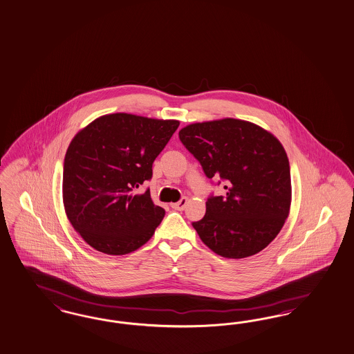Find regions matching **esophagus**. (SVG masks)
Here are the masks:
<instances>
[{"label":"esophagus","mask_w":354,"mask_h":354,"mask_svg":"<svg viewBox=\"0 0 354 354\" xmlns=\"http://www.w3.org/2000/svg\"><path fill=\"white\" fill-rule=\"evenodd\" d=\"M187 204H188V198L184 197L180 201L171 204V207H174L175 210H183L184 207H187Z\"/></svg>","instance_id":"esophagus-1"}]
</instances>
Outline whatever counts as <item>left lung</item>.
<instances>
[{
  "mask_svg": "<svg viewBox=\"0 0 354 354\" xmlns=\"http://www.w3.org/2000/svg\"><path fill=\"white\" fill-rule=\"evenodd\" d=\"M179 138L209 179L225 180L226 196L207 198L200 239L227 259L252 257L280 232L290 212L292 180L286 151L260 125L225 118L194 122Z\"/></svg>",
  "mask_w": 354,
  "mask_h": 354,
  "instance_id": "left-lung-1",
  "label": "left lung"
}]
</instances>
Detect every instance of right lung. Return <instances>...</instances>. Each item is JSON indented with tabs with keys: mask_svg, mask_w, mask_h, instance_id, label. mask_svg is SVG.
Returning a JSON list of instances; mask_svg holds the SVG:
<instances>
[{
	"mask_svg": "<svg viewBox=\"0 0 354 354\" xmlns=\"http://www.w3.org/2000/svg\"><path fill=\"white\" fill-rule=\"evenodd\" d=\"M179 120L132 113L99 116L75 134L64 159L62 203L86 243L107 255H125L153 236L165 217L150 191H133L153 175V162Z\"/></svg>",
	"mask_w": 354,
	"mask_h": 354,
	"instance_id": "1",
	"label": "right lung"
}]
</instances>
